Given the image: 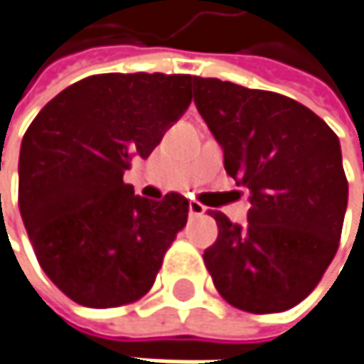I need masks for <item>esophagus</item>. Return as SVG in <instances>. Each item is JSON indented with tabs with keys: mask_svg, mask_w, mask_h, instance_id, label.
<instances>
[{
	"mask_svg": "<svg viewBox=\"0 0 364 364\" xmlns=\"http://www.w3.org/2000/svg\"><path fill=\"white\" fill-rule=\"evenodd\" d=\"M205 214V208L200 202H189V216H203Z\"/></svg>",
	"mask_w": 364,
	"mask_h": 364,
	"instance_id": "obj_1",
	"label": "esophagus"
}]
</instances>
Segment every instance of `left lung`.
Instances as JSON below:
<instances>
[{
    "label": "left lung",
    "instance_id": "left-lung-1",
    "mask_svg": "<svg viewBox=\"0 0 364 364\" xmlns=\"http://www.w3.org/2000/svg\"><path fill=\"white\" fill-rule=\"evenodd\" d=\"M193 100L251 202L245 228L212 212L218 239L203 264L214 287L249 313L292 309L340 243L348 181L338 136L292 98L218 77L193 75Z\"/></svg>",
    "mask_w": 364,
    "mask_h": 364
}]
</instances>
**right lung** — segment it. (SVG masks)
Masks as SVG:
<instances>
[{"instance_id": "obj_1", "label": "right lung", "mask_w": 364, "mask_h": 364, "mask_svg": "<svg viewBox=\"0 0 364 364\" xmlns=\"http://www.w3.org/2000/svg\"><path fill=\"white\" fill-rule=\"evenodd\" d=\"M191 75H88L49 100L26 129L18 205L45 274L92 309L129 305L152 289L189 202H152L123 183L191 102Z\"/></svg>"}]
</instances>
